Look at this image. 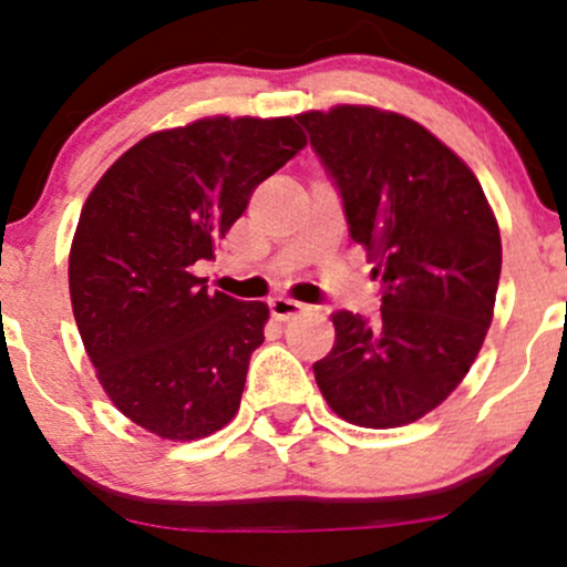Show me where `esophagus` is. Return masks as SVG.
<instances>
[{
  "mask_svg": "<svg viewBox=\"0 0 567 567\" xmlns=\"http://www.w3.org/2000/svg\"><path fill=\"white\" fill-rule=\"evenodd\" d=\"M269 309H271V315L277 317V320H292V317H298L301 311H306V303L279 296V298H271Z\"/></svg>",
  "mask_w": 567,
  "mask_h": 567,
  "instance_id": "34e87169",
  "label": "esophagus"
}]
</instances>
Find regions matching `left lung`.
<instances>
[{
	"label": "left lung",
	"instance_id": "obj_1",
	"mask_svg": "<svg viewBox=\"0 0 567 567\" xmlns=\"http://www.w3.org/2000/svg\"><path fill=\"white\" fill-rule=\"evenodd\" d=\"M381 277L373 320L336 311L315 362L333 413L368 429L424 419L464 381L493 320L501 234L477 175L408 116L333 106L296 116Z\"/></svg>",
	"mask_w": 567,
	"mask_h": 567
}]
</instances>
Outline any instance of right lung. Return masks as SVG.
Returning a JSON list of instances; mask_svg holds the SVG:
<instances>
[{"label": "right lung", "mask_w": 567, "mask_h": 567, "mask_svg": "<svg viewBox=\"0 0 567 567\" xmlns=\"http://www.w3.org/2000/svg\"><path fill=\"white\" fill-rule=\"evenodd\" d=\"M303 146L292 116H205L135 143L84 202L71 309L103 392L146 432L202 440L237 415L269 306L210 292L194 264Z\"/></svg>", "instance_id": "add662e5"}]
</instances>
